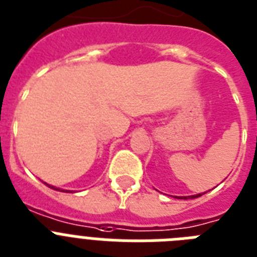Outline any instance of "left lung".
I'll return each mask as SVG.
<instances>
[{"label":"left lung","mask_w":257,"mask_h":257,"mask_svg":"<svg viewBox=\"0 0 257 257\" xmlns=\"http://www.w3.org/2000/svg\"><path fill=\"white\" fill-rule=\"evenodd\" d=\"M204 193H205V192H204ZM200 196H202L201 193H198V195H193V196H188V197H187V196H183V197H178V198H185V200H187V198H196V197H200Z\"/></svg>","instance_id":"left-lung-1"}]
</instances>
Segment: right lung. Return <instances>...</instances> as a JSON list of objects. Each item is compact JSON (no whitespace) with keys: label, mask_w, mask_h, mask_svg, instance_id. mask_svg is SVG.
I'll return each mask as SVG.
<instances>
[{"label":"right lung","mask_w":257,"mask_h":257,"mask_svg":"<svg viewBox=\"0 0 257 257\" xmlns=\"http://www.w3.org/2000/svg\"><path fill=\"white\" fill-rule=\"evenodd\" d=\"M45 184H47V183H45ZM49 187V188H52V189H56V191H60V188H56V187H53V185H49V184H47ZM62 192H68V191H64V189H61Z\"/></svg>","instance_id":"1"}]
</instances>
